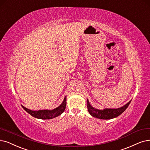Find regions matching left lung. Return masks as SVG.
Segmentation results:
<instances>
[{
  "label": "left lung",
  "instance_id": "1",
  "mask_svg": "<svg viewBox=\"0 0 150 150\" xmlns=\"http://www.w3.org/2000/svg\"><path fill=\"white\" fill-rule=\"evenodd\" d=\"M130 101L131 100L129 101L127 103L122 107L119 108H105L103 110H98L92 107L91 105L90 104L88 100L87 99V106L88 112L92 116L100 119H111L121 115L127 109Z\"/></svg>",
  "mask_w": 150,
  "mask_h": 150
}]
</instances>
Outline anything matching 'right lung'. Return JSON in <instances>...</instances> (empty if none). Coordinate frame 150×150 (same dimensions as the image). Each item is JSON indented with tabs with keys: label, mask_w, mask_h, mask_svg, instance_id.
I'll list each match as a JSON object with an SVG mask.
<instances>
[{
	"label": "right lung",
	"mask_w": 150,
	"mask_h": 150,
	"mask_svg": "<svg viewBox=\"0 0 150 150\" xmlns=\"http://www.w3.org/2000/svg\"><path fill=\"white\" fill-rule=\"evenodd\" d=\"M66 106H67V97L64 98L63 102L60 105L52 110H40L38 111H33L26 108L23 106H22V107L30 115L35 118L41 119H51L61 115L65 110Z\"/></svg>",
	"instance_id": "obj_1"
}]
</instances>
